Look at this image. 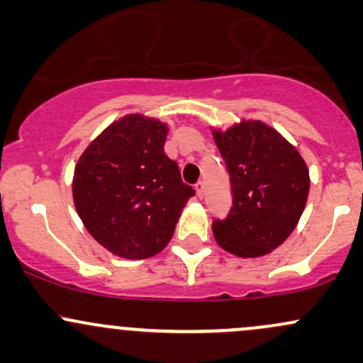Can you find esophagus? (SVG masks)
Masks as SVG:
<instances>
[{
    "label": "esophagus",
    "instance_id": "34e87169",
    "mask_svg": "<svg viewBox=\"0 0 363 363\" xmlns=\"http://www.w3.org/2000/svg\"><path fill=\"white\" fill-rule=\"evenodd\" d=\"M194 187H196V194H198V198H203V196H205V182L198 181Z\"/></svg>",
    "mask_w": 363,
    "mask_h": 363
}]
</instances>
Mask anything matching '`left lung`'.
<instances>
[{"instance_id": "obj_1", "label": "left lung", "mask_w": 363, "mask_h": 363, "mask_svg": "<svg viewBox=\"0 0 363 363\" xmlns=\"http://www.w3.org/2000/svg\"><path fill=\"white\" fill-rule=\"evenodd\" d=\"M232 187V208L213 220L220 247L240 257L272 252L291 234L309 194V170L298 152L259 121L215 131Z\"/></svg>"}]
</instances>
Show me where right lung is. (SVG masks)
<instances>
[{
	"label": "right lung",
	"mask_w": 363,
	"mask_h": 363,
	"mask_svg": "<svg viewBox=\"0 0 363 363\" xmlns=\"http://www.w3.org/2000/svg\"><path fill=\"white\" fill-rule=\"evenodd\" d=\"M160 121L126 116L85 150L73 179V199L91 237L126 259L165 247L186 201L196 191L182 182L164 152Z\"/></svg>",
	"instance_id": "add662e5"
}]
</instances>
